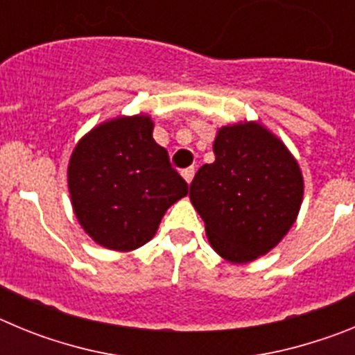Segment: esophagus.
I'll use <instances>...</instances> for the list:
<instances>
[{"instance_id":"1","label":"esophagus","mask_w":355,"mask_h":355,"mask_svg":"<svg viewBox=\"0 0 355 355\" xmlns=\"http://www.w3.org/2000/svg\"><path fill=\"white\" fill-rule=\"evenodd\" d=\"M193 175H196V168H193V167H190V168H184V171H183V178H184V181H187L188 184L192 183Z\"/></svg>"}]
</instances>
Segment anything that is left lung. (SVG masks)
<instances>
[{"instance_id": "obj_1", "label": "left lung", "mask_w": 355, "mask_h": 355, "mask_svg": "<svg viewBox=\"0 0 355 355\" xmlns=\"http://www.w3.org/2000/svg\"><path fill=\"white\" fill-rule=\"evenodd\" d=\"M213 153L215 162L202 165L190 184V199L213 249L227 261H252L293 225L302 174L284 144L254 122L222 128Z\"/></svg>"}]
</instances>
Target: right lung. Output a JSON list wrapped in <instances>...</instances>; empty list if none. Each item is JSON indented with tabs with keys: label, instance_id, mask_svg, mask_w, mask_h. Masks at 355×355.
Returning <instances> with one entry per match:
<instances>
[{
	"label": "right lung",
	"instance_id": "obj_1",
	"mask_svg": "<svg viewBox=\"0 0 355 355\" xmlns=\"http://www.w3.org/2000/svg\"><path fill=\"white\" fill-rule=\"evenodd\" d=\"M67 178L81 227L114 250L147 243L165 211L188 193L146 115L114 119L90 131L72 153Z\"/></svg>",
	"mask_w": 355,
	"mask_h": 355
}]
</instances>
